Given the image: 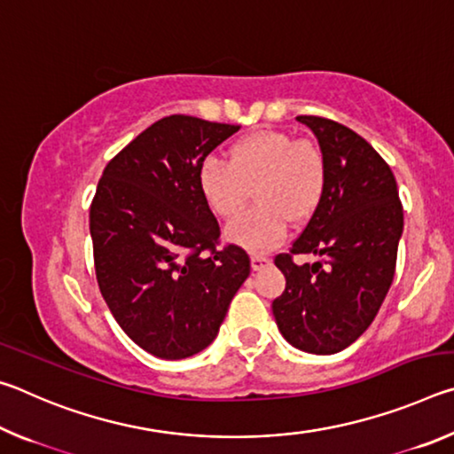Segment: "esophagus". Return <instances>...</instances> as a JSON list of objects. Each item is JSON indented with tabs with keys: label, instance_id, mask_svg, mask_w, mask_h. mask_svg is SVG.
I'll return each instance as SVG.
<instances>
[{
	"label": "esophagus",
	"instance_id": "esophagus-1",
	"mask_svg": "<svg viewBox=\"0 0 454 454\" xmlns=\"http://www.w3.org/2000/svg\"><path fill=\"white\" fill-rule=\"evenodd\" d=\"M250 264H252V268H254V270H262V268H266V266H270L272 264V260L270 258H266V256H258V254H254L250 258Z\"/></svg>",
	"mask_w": 454,
	"mask_h": 454
}]
</instances>
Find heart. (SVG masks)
I'll list each match as a JSON object with an SVG mask.
<instances>
[{
  "instance_id": "obj_1",
  "label": "heart",
  "mask_w": 454,
  "mask_h": 454,
  "mask_svg": "<svg viewBox=\"0 0 454 454\" xmlns=\"http://www.w3.org/2000/svg\"><path fill=\"white\" fill-rule=\"evenodd\" d=\"M198 190L218 218L242 210L250 190L254 208L234 218L224 230L226 240L250 252H268L286 232V220L304 222L318 210L326 190V160L317 144L264 129L238 140L228 162L204 160Z\"/></svg>"
}]
</instances>
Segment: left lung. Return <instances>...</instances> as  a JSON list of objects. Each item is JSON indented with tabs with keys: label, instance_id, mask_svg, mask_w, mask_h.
<instances>
[{
	"label": "left lung",
	"instance_id": "left-lung-1",
	"mask_svg": "<svg viewBox=\"0 0 454 454\" xmlns=\"http://www.w3.org/2000/svg\"><path fill=\"white\" fill-rule=\"evenodd\" d=\"M296 120L325 153L326 190L290 254L274 260L286 288L272 312L292 347L334 355L371 326L393 284L403 206L388 164L364 137L326 118ZM292 254H314L319 262L296 265Z\"/></svg>",
	"mask_w": 454,
	"mask_h": 454
}]
</instances>
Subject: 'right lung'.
I'll return each mask as SVG.
<instances>
[{
  "label": "right lung",
  "mask_w": 454,
  "mask_h": 454,
  "mask_svg": "<svg viewBox=\"0 0 454 454\" xmlns=\"http://www.w3.org/2000/svg\"><path fill=\"white\" fill-rule=\"evenodd\" d=\"M240 126L168 116L106 166L90 208L96 276L107 309L137 347L180 360L210 347L250 274L198 190L206 156ZM211 252L205 254V250Z\"/></svg>",
  "instance_id": "obj_1"
}]
</instances>
